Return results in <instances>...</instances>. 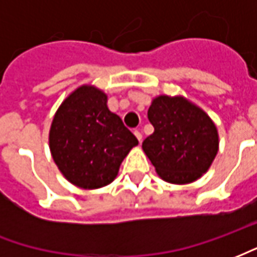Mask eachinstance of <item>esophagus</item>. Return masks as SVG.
<instances>
[{
  "label": "esophagus",
  "instance_id": "obj_1",
  "mask_svg": "<svg viewBox=\"0 0 257 257\" xmlns=\"http://www.w3.org/2000/svg\"><path fill=\"white\" fill-rule=\"evenodd\" d=\"M134 134H135V136L138 138V140H139V142H142V139H143V136H142V132H140L139 129H135Z\"/></svg>",
  "mask_w": 257,
  "mask_h": 257
}]
</instances>
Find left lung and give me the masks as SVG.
<instances>
[{
	"mask_svg": "<svg viewBox=\"0 0 257 257\" xmlns=\"http://www.w3.org/2000/svg\"><path fill=\"white\" fill-rule=\"evenodd\" d=\"M154 132L143 150L165 182L191 183L209 169L219 147L215 123L183 97L158 96L149 108Z\"/></svg>",
	"mask_w": 257,
	"mask_h": 257,
	"instance_id": "left-lung-1",
	"label": "left lung"
}]
</instances>
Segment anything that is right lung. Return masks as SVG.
<instances>
[{"label":"right lung","mask_w":257,"mask_h":257,"mask_svg":"<svg viewBox=\"0 0 257 257\" xmlns=\"http://www.w3.org/2000/svg\"><path fill=\"white\" fill-rule=\"evenodd\" d=\"M139 142L108 110L107 96L79 86L62 103L49 132L53 161L81 189H99L115 179L123 158Z\"/></svg>","instance_id":"right-lung-1"}]
</instances>
